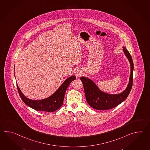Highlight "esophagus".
<instances>
[{"instance_id": "esophagus-1", "label": "esophagus", "mask_w": 150, "mask_h": 150, "mask_svg": "<svg viewBox=\"0 0 150 150\" xmlns=\"http://www.w3.org/2000/svg\"><path fill=\"white\" fill-rule=\"evenodd\" d=\"M75 75L77 77H80L82 75V71L80 69H77L76 70L75 72Z\"/></svg>"}]
</instances>
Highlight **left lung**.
Masks as SVG:
<instances>
[{"label":"left lung","mask_w":150,"mask_h":150,"mask_svg":"<svg viewBox=\"0 0 150 150\" xmlns=\"http://www.w3.org/2000/svg\"><path fill=\"white\" fill-rule=\"evenodd\" d=\"M124 54L130 61L131 74L127 89L120 94L110 95L101 91L93 82L86 77H81L87 103L93 109L99 110H109L117 107L126 100L129 95L133 84V62L132 57L127 48L123 47Z\"/></svg>","instance_id":"8db88e82"}]
</instances>
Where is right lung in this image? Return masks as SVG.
<instances>
[{
    "label": "right lung",
    "instance_id": "1",
    "mask_svg": "<svg viewBox=\"0 0 150 150\" xmlns=\"http://www.w3.org/2000/svg\"><path fill=\"white\" fill-rule=\"evenodd\" d=\"M75 79L76 77L74 76L69 77L63 82L53 95L47 98L40 100H33L28 99L26 97L24 96L21 92L18 85H17V89L21 100L27 105L37 111H43L51 112L56 111L62 106L67 87H68L70 82Z\"/></svg>",
    "mask_w": 150,
    "mask_h": 150
}]
</instances>
